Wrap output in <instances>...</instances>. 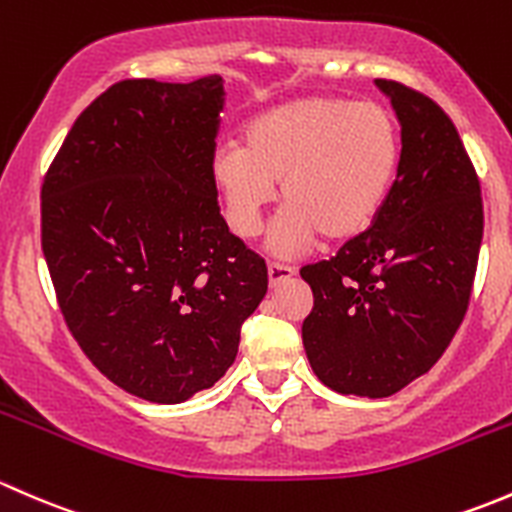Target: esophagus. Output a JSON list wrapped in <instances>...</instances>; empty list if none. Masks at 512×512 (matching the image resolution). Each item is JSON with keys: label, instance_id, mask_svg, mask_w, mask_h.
I'll return each instance as SVG.
<instances>
[{"label": "esophagus", "instance_id": "34e87169", "mask_svg": "<svg viewBox=\"0 0 512 512\" xmlns=\"http://www.w3.org/2000/svg\"><path fill=\"white\" fill-rule=\"evenodd\" d=\"M295 276V268L293 266H283V263H268V283H271V288L281 286L283 281H288V278Z\"/></svg>", "mask_w": 512, "mask_h": 512}]
</instances>
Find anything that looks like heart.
I'll use <instances>...</instances> for the list:
<instances>
[{"label": "heart", "instance_id": "heart-1", "mask_svg": "<svg viewBox=\"0 0 512 512\" xmlns=\"http://www.w3.org/2000/svg\"><path fill=\"white\" fill-rule=\"evenodd\" d=\"M402 162V133L387 108L340 96H305L258 115L246 125V147L221 142L209 160L226 221L241 239L261 229L276 202L286 212L268 246L303 254L318 234L342 244L365 234L382 212Z\"/></svg>", "mask_w": 512, "mask_h": 512}]
</instances>
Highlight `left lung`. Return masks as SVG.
Listing matches in <instances>:
<instances>
[{
	"label": "left lung",
	"mask_w": 512,
	"mask_h": 512,
	"mask_svg": "<svg viewBox=\"0 0 512 512\" xmlns=\"http://www.w3.org/2000/svg\"><path fill=\"white\" fill-rule=\"evenodd\" d=\"M402 123V162L382 212L328 261L300 268L313 291L303 347L323 384L382 399L439 362L471 303L483 239L481 182L449 115L377 78Z\"/></svg>",
	"instance_id": "1"
}]
</instances>
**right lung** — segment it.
<instances>
[{
  "label": "right lung",
  "instance_id": "right-lung-1",
  "mask_svg": "<svg viewBox=\"0 0 512 512\" xmlns=\"http://www.w3.org/2000/svg\"><path fill=\"white\" fill-rule=\"evenodd\" d=\"M221 76L113 83L41 184V249L73 340L128 394L177 404L239 352L268 268L219 212Z\"/></svg>",
  "mask_w": 512,
  "mask_h": 512
}]
</instances>
